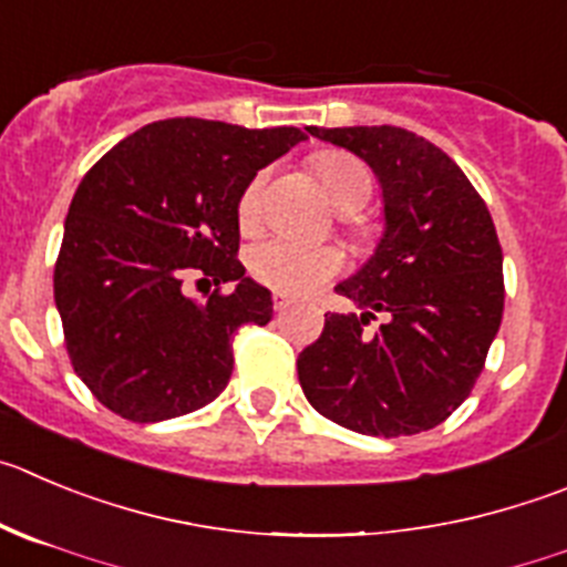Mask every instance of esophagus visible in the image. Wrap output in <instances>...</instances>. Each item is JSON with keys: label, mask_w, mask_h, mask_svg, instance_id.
<instances>
[{"label": "esophagus", "mask_w": 567, "mask_h": 567, "mask_svg": "<svg viewBox=\"0 0 567 567\" xmlns=\"http://www.w3.org/2000/svg\"><path fill=\"white\" fill-rule=\"evenodd\" d=\"M271 301H274V310H277V313H282V310H288L290 305H293V299H290V296H285V293H274Z\"/></svg>", "instance_id": "1"}]
</instances>
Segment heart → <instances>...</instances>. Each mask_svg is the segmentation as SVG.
<instances>
[{"label": "heart", "mask_w": 567, "mask_h": 567, "mask_svg": "<svg viewBox=\"0 0 567 567\" xmlns=\"http://www.w3.org/2000/svg\"><path fill=\"white\" fill-rule=\"evenodd\" d=\"M313 167L321 184L330 193L332 204L343 212H355L372 198V171L352 153L321 151L313 156ZM268 173L259 171L246 182L237 198V224L243 229H254L262 218V198H266ZM352 229L355 224L347 220ZM343 268V254L336 246H310V243L290 240V237H271L248 251V274L259 285L277 293L301 296L330 282Z\"/></svg>", "instance_id": "obj_1"}]
</instances>
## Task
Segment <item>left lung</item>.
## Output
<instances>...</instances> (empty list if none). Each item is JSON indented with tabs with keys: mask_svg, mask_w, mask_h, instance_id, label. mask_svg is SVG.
Listing matches in <instances>:
<instances>
[{
	"mask_svg": "<svg viewBox=\"0 0 567 567\" xmlns=\"http://www.w3.org/2000/svg\"><path fill=\"white\" fill-rule=\"evenodd\" d=\"M308 131L378 173L385 235L336 288L363 313H330L319 341L301 349V389L349 431H431L470 396L504 316V254L489 209L458 164L414 131ZM378 312L384 324L369 333Z\"/></svg>",
	"mask_w": 567,
	"mask_h": 567,
	"instance_id": "8db88e82",
	"label": "left lung"
}]
</instances>
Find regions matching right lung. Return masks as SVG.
I'll return each mask as SVG.
<instances>
[{"instance_id":"1","label":"right lung","mask_w":567,"mask_h":567,"mask_svg":"<svg viewBox=\"0 0 567 567\" xmlns=\"http://www.w3.org/2000/svg\"><path fill=\"white\" fill-rule=\"evenodd\" d=\"M305 131L176 116L140 128L83 176L55 259V305L78 378L109 411L158 422L204 409L235 367L231 336L271 321L237 259V198ZM219 285L204 306L183 282ZM237 281L226 295L223 285Z\"/></svg>"}]
</instances>
